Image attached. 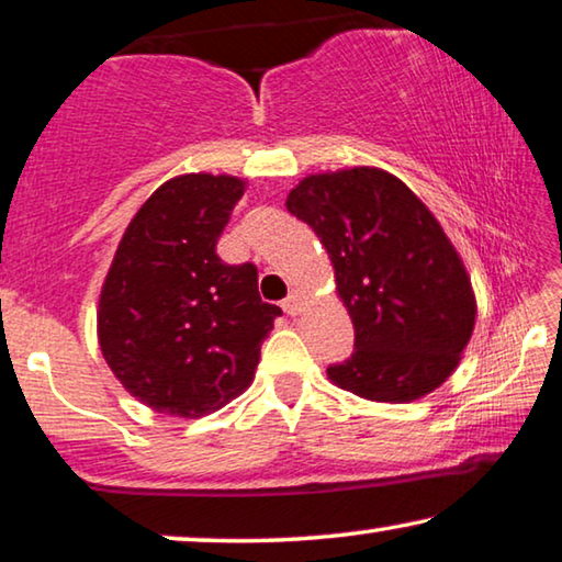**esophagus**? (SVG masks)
Instances as JSON below:
<instances>
[{
	"instance_id": "esophagus-1",
	"label": "esophagus",
	"mask_w": 562,
	"mask_h": 562,
	"mask_svg": "<svg viewBox=\"0 0 562 562\" xmlns=\"http://www.w3.org/2000/svg\"><path fill=\"white\" fill-rule=\"evenodd\" d=\"M281 308H283V312H286L289 316L301 314V308H304V301H301L299 291H291V294L281 301Z\"/></svg>"
}]
</instances>
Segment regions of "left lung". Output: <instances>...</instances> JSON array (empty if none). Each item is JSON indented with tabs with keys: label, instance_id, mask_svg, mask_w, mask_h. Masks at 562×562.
Masks as SVG:
<instances>
[{
	"label": "left lung",
	"instance_id": "8db88e82",
	"mask_svg": "<svg viewBox=\"0 0 562 562\" xmlns=\"http://www.w3.org/2000/svg\"><path fill=\"white\" fill-rule=\"evenodd\" d=\"M286 210L327 248L355 324V352L329 364V380L378 403H411L441 385L474 331L476 301L430 210L375 167L304 177Z\"/></svg>",
	"mask_w": 562,
	"mask_h": 562
}]
</instances>
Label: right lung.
Returning a JSON list of instances; mask_svg holds the SVG:
<instances>
[{
    "instance_id": "add662e5",
    "label": "right lung",
    "mask_w": 562,
    "mask_h": 562,
    "mask_svg": "<svg viewBox=\"0 0 562 562\" xmlns=\"http://www.w3.org/2000/svg\"><path fill=\"white\" fill-rule=\"evenodd\" d=\"M246 182L182 175L128 223L99 301V341L136 401L180 418L221 411L254 380L281 308L258 294V268L231 266L217 238Z\"/></svg>"
}]
</instances>
